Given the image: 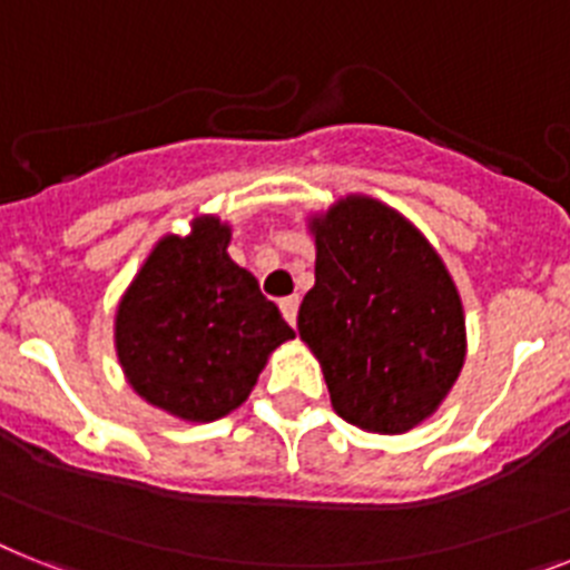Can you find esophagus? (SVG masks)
Here are the masks:
<instances>
[{
    "label": "esophagus",
    "mask_w": 570,
    "mask_h": 570,
    "mask_svg": "<svg viewBox=\"0 0 570 570\" xmlns=\"http://www.w3.org/2000/svg\"><path fill=\"white\" fill-rule=\"evenodd\" d=\"M277 307H281V313H284V318L295 327V318H298V298L295 295H289V298H281L277 301Z\"/></svg>",
    "instance_id": "1"
}]
</instances>
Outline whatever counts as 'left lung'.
<instances>
[{
    "label": "left lung",
    "mask_w": 570,
    "mask_h": 570,
    "mask_svg": "<svg viewBox=\"0 0 570 570\" xmlns=\"http://www.w3.org/2000/svg\"><path fill=\"white\" fill-rule=\"evenodd\" d=\"M315 284L298 336L327 380L338 417L362 432L405 434L461 376L466 318L438 248L405 214L367 194L307 217Z\"/></svg>",
    "instance_id": "left-lung-1"
}]
</instances>
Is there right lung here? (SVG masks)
Masks as SVG:
<instances>
[{
	"label": "right lung",
	"instance_id": "obj_1",
	"mask_svg": "<svg viewBox=\"0 0 570 570\" xmlns=\"http://www.w3.org/2000/svg\"><path fill=\"white\" fill-rule=\"evenodd\" d=\"M228 243L226 219L196 212L188 234L159 237L115 307V356L127 385L185 423L240 409L272 353L295 338Z\"/></svg>",
	"mask_w": 570,
	"mask_h": 570
}]
</instances>
